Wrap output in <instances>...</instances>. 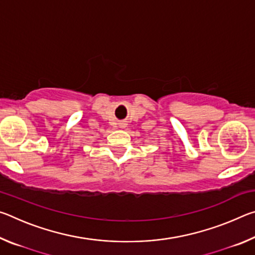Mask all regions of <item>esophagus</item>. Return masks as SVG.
<instances>
[{"label":"esophagus","mask_w":255,"mask_h":255,"mask_svg":"<svg viewBox=\"0 0 255 255\" xmlns=\"http://www.w3.org/2000/svg\"><path fill=\"white\" fill-rule=\"evenodd\" d=\"M119 126L122 127V128H125V127H126V126H127V122H126V120H122V122L119 123Z\"/></svg>","instance_id":"obj_1"}]
</instances>
